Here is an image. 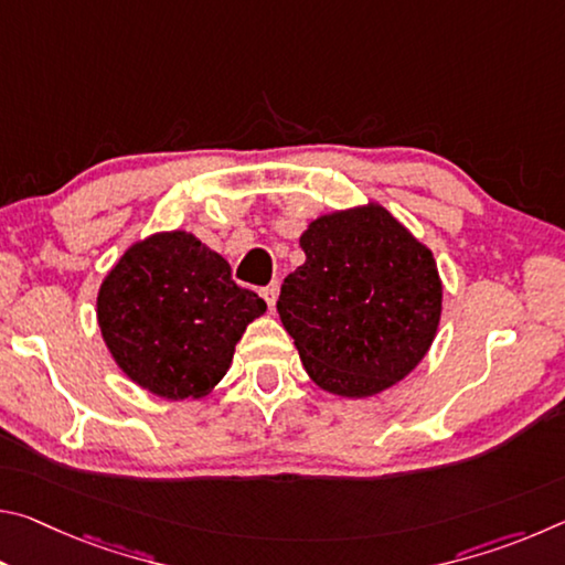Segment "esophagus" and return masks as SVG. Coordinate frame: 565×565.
Here are the masks:
<instances>
[{
  "mask_svg": "<svg viewBox=\"0 0 565 565\" xmlns=\"http://www.w3.org/2000/svg\"><path fill=\"white\" fill-rule=\"evenodd\" d=\"M262 296H264V301L269 303V309L274 311V306H276V299H279V286H266V289H262Z\"/></svg>",
  "mask_w": 565,
  "mask_h": 565,
  "instance_id": "34e87169",
  "label": "esophagus"
}]
</instances>
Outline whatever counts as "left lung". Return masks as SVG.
Instances as JSON below:
<instances>
[{
    "label": "left lung",
    "mask_w": 565,
    "mask_h": 565,
    "mask_svg": "<svg viewBox=\"0 0 565 565\" xmlns=\"http://www.w3.org/2000/svg\"><path fill=\"white\" fill-rule=\"evenodd\" d=\"M299 244L276 309L313 384L369 398L406 379L441 321L431 248L376 202L313 218Z\"/></svg>",
    "instance_id": "left-lung-1"
}]
</instances>
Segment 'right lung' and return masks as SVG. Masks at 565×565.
<instances>
[{
	"instance_id": "1",
	"label": "right lung",
	"mask_w": 565,
	"mask_h": 565,
	"mask_svg": "<svg viewBox=\"0 0 565 565\" xmlns=\"http://www.w3.org/2000/svg\"><path fill=\"white\" fill-rule=\"evenodd\" d=\"M264 311V299L232 279L224 256L181 228L131 244L97 296L111 359L134 384L169 401L206 396Z\"/></svg>"
}]
</instances>
